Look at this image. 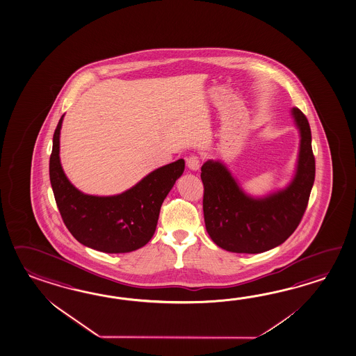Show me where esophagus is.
Listing matches in <instances>:
<instances>
[{
    "mask_svg": "<svg viewBox=\"0 0 356 356\" xmlns=\"http://www.w3.org/2000/svg\"><path fill=\"white\" fill-rule=\"evenodd\" d=\"M186 165L191 171H197L200 167V159L195 154H191L189 159H186Z\"/></svg>",
    "mask_w": 356,
    "mask_h": 356,
    "instance_id": "esophagus-1",
    "label": "esophagus"
}]
</instances>
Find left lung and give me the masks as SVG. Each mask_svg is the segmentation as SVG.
Returning <instances> with one entry per match:
<instances>
[{"label":"left lung","mask_w":356,"mask_h":356,"mask_svg":"<svg viewBox=\"0 0 356 356\" xmlns=\"http://www.w3.org/2000/svg\"><path fill=\"white\" fill-rule=\"evenodd\" d=\"M300 143L296 174L286 188L261 197L246 194L220 161L202 166L207 232L217 246L236 254H260L282 245L305 214L316 174L312 134L305 114L291 109Z\"/></svg>","instance_id":"obj_1"}]
</instances>
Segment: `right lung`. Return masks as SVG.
Masks as SVG:
<instances>
[{
	"label": "right lung",
	"mask_w": 356,
	"mask_h": 356,
	"mask_svg": "<svg viewBox=\"0 0 356 356\" xmlns=\"http://www.w3.org/2000/svg\"><path fill=\"white\" fill-rule=\"evenodd\" d=\"M63 116L53 136L49 177L65 227L82 245L106 254H125L145 246L156 231L161 205L184 172L185 161L154 170L118 195L83 194L67 179L59 160Z\"/></svg>",
	"instance_id": "right-lung-1"
}]
</instances>
